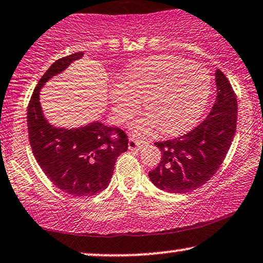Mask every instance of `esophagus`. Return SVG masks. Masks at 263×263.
I'll return each mask as SVG.
<instances>
[{
  "label": "esophagus",
  "instance_id": "obj_1",
  "mask_svg": "<svg viewBox=\"0 0 263 263\" xmlns=\"http://www.w3.org/2000/svg\"><path fill=\"white\" fill-rule=\"evenodd\" d=\"M148 143L144 141H141V139L136 138H129L128 139V149L129 151H141L147 145Z\"/></svg>",
  "mask_w": 263,
  "mask_h": 263
}]
</instances>
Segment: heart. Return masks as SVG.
<instances>
[{"instance_id":"obj_1","label":"heart","mask_w":263,"mask_h":263,"mask_svg":"<svg viewBox=\"0 0 263 263\" xmlns=\"http://www.w3.org/2000/svg\"><path fill=\"white\" fill-rule=\"evenodd\" d=\"M211 79L208 70L174 54L155 55L131 64L124 84L111 88L110 101L120 121L131 118L139 101L144 112L131 124L136 136L147 137L160 128L161 134L176 136L197 124L210 97Z\"/></svg>"}]
</instances>
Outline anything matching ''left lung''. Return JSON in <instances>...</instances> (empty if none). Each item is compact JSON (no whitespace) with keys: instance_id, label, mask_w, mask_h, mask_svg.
Here are the masks:
<instances>
[{"instance_id":"left-lung-1","label":"left lung","mask_w":263,"mask_h":263,"mask_svg":"<svg viewBox=\"0 0 263 263\" xmlns=\"http://www.w3.org/2000/svg\"><path fill=\"white\" fill-rule=\"evenodd\" d=\"M215 80L217 97L208 118L187 135L155 143L161 160L148 175L161 191L182 194L201 187L216 174L231 148L237 129V99L220 69Z\"/></svg>"}]
</instances>
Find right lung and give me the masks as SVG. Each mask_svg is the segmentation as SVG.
<instances>
[{
    "label": "right lung",
    "mask_w": 263,
    "mask_h": 263,
    "mask_svg": "<svg viewBox=\"0 0 263 263\" xmlns=\"http://www.w3.org/2000/svg\"><path fill=\"white\" fill-rule=\"evenodd\" d=\"M84 57L78 52L58 59L43 74L28 107V131L32 154L55 187L72 197H92L110 183L118 156L127 151V136L96 120L80 127H59L43 114L40 92L53 76Z\"/></svg>",
    "instance_id": "right-lung-1"
}]
</instances>
